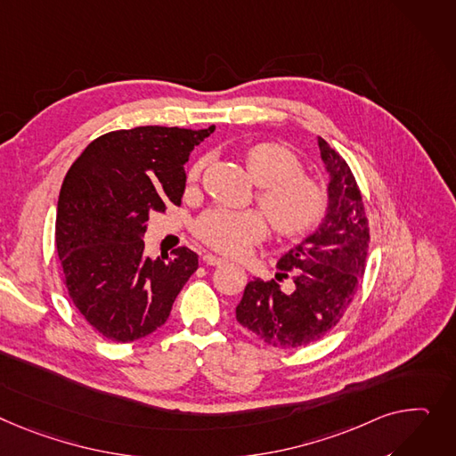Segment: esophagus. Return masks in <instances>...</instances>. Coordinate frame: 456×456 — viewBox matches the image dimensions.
I'll use <instances>...</instances> for the list:
<instances>
[{
  "mask_svg": "<svg viewBox=\"0 0 456 456\" xmlns=\"http://www.w3.org/2000/svg\"><path fill=\"white\" fill-rule=\"evenodd\" d=\"M203 262H205L207 265H222V264H225L224 258H220V256H216V255H212V253H205V255H203Z\"/></svg>",
  "mask_w": 456,
  "mask_h": 456,
  "instance_id": "obj_1",
  "label": "esophagus"
}]
</instances>
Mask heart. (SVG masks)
<instances>
[{
	"mask_svg": "<svg viewBox=\"0 0 456 456\" xmlns=\"http://www.w3.org/2000/svg\"><path fill=\"white\" fill-rule=\"evenodd\" d=\"M244 159L260 187L256 201L277 232L298 234L321 218L324 192L317 181L298 172V161L288 148L277 142H258L246 150ZM203 165V159L192 165L191 181L200 177ZM196 234L212 249L236 256L265 234V220L256 210L215 208L198 220Z\"/></svg>",
	"mask_w": 456,
	"mask_h": 456,
	"instance_id": "heart-1",
	"label": "heart"
}]
</instances>
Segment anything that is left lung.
<instances>
[{
  "label": "left lung",
  "instance_id": "obj_1",
  "mask_svg": "<svg viewBox=\"0 0 456 456\" xmlns=\"http://www.w3.org/2000/svg\"><path fill=\"white\" fill-rule=\"evenodd\" d=\"M328 174V203L317 231L281 260L277 280L292 273L294 291L276 281H251L236 306V321L264 343L293 350L336 326L359 288L369 253V220L346 161L317 137Z\"/></svg>",
  "mask_w": 456,
  "mask_h": 456
}]
</instances>
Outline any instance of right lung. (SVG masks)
Masks as SVG:
<instances>
[{
	"mask_svg": "<svg viewBox=\"0 0 456 456\" xmlns=\"http://www.w3.org/2000/svg\"><path fill=\"white\" fill-rule=\"evenodd\" d=\"M212 132H110L68 170L56 207V251L73 305L104 338L132 343L156 331L198 269V255L187 248L148 256L142 236L150 212L181 203L185 163Z\"/></svg>",
	"mask_w": 456,
	"mask_h": 456,
	"instance_id": "obj_1",
	"label": "right lung"
}]
</instances>
